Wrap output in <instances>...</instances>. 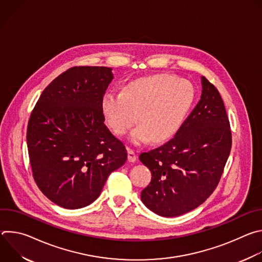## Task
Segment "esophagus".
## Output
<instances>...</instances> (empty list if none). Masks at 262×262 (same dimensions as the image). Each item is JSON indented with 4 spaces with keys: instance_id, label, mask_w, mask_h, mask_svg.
<instances>
[{
    "instance_id": "1",
    "label": "esophagus",
    "mask_w": 262,
    "mask_h": 262,
    "mask_svg": "<svg viewBox=\"0 0 262 262\" xmlns=\"http://www.w3.org/2000/svg\"><path fill=\"white\" fill-rule=\"evenodd\" d=\"M127 160L130 163H135L137 161V155L133 150V149H128V151H127Z\"/></svg>"
}]
</instances>
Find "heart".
<instances>
[{
	"label": "heart",
	"instance_id": "b5f03b06",
	"mask_svg": "<svg viewBox=\"0 0 262 262\" xmlns=\"http://www.w3.org/2000/svg\"><path fill=\"white\" fill-rule=\"evenodd\" d=\"M195 100L194 86L171 74H156L126 84L122 92L106 91L100 102L112 132L122 136L138 121L130 141L144 144L151 139L164 142L174 137Z\"/></svg>",
	"mask_w": 262,
	"mask_h": 262
}]
</instances>
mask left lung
<instances>
[{"label":"left lung","mask_w":262,"mask_h":262,"mask_svg":"<svg viewBox=\"0 0 262 262\" xmlns=\"http://www.w3.org/2000/svg\"><path fill=\"white\" fill-rule=\"evenodd\" d=\"M201 82V98L174 138L140 155L152 175L142 202L162 216H177L202 204L217 186L230 155L225 105L214 85L205 77Z\"/></svg>","instance_id":"8db88e82"}]
</instances>
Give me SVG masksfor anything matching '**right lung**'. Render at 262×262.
Returning a JSON list of instances; mask_svg holds the SVG:
<instances>
[{"mask_svg": "<svg viewBox=\"0 0 262 262\" xmlns=\"http://www.w3.org/2000/svg\"><path fill=\"white\" fill-rule=\"evenodd\" d=\"M112 80L108 67H71L43 90L31 113L27 144L33 177L61 207L91 204L108 175L126 162L125 146L103 123L100 107Z\"/></svg>", "mask_w": 262, "mask_h": 262, "instance_id": "obj_1", "label": "right lung"}]
</instances>
